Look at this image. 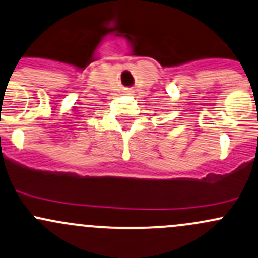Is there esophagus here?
<instances>
[{"mask_svg": "<svg viewBox=\"0 0 258 258\" xmlns=\"http://www.w3.org/2000/svg\"><path fill=\"white\" fill-rule=\"evenodd\" d=\"M127 93H128V94H132V90H128V91H127Z\"/></svg>", "mask_w": 258, "mask_h": 258, "instance_id": "esophagus-1", "label": "esophagus"}]
</instances>
